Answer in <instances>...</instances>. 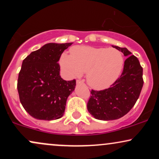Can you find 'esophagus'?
<instances>
[{
	"label": "esophagus",
	"instance_id": "obj_1",
	"mask_svg": "<svg viewBox=\"0 0 159 159\" xmlns=\"http://www.w3.org/2000/svg\"><path fill=\"white\" fill-rule=\"evenodd\" d=\"M76 84H84V82L81 81V80H77V81H76Z\"/></svg>",
	"mask_w": 159,
	"mask_h": 159
}]
</instances>
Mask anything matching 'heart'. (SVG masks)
<instances>
[{
  "label": "heart",
  "instance_id": "1",
  "mask_svg": "<svg viewBox=\"0 0 159 159\" xmlns=\"http://www.w3.org/2000/svg\"><path fill=\"white\" fill-rule=\"evenodd\" d=\"M61 64L68 77H79L87 72V84L96 90H103L119 78L124 59L117 49L79 45L72 47L70 54H62Z\"/></svg>",
  "mask_w": 159,
  "mask_h": 159
}]
</instances>
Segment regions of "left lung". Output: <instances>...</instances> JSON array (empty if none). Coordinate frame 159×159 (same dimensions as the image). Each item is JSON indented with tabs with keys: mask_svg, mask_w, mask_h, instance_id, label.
<instances>
[{
	"mask_svg": "<svg viewBox=\"0 0 159 159\" xmlns=\"http://www.w3.org/2000/svg\"><path fill=\"white\" fill-rule=\"evenodd\" d=\"M128 57L121 75L109 88L90 91L87 110L96 119L114 120L125 115L135 105L143 85V68L126 48L114 46Z\"/></svg>",
	"mask_w": 159,
	"mask_h": 159,
	"instance_id": "1",
	"label": "left lung"
}]
</instances>
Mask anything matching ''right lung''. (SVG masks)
Returning <instances> with one entry per match:
<instances>
[{
    "instance_id": "right-lung-1",
    "label": "right lung",
    "mask_w": 159,
    "mask_h": 159,
    "mask_svg": "<svg viewBox=\"0 0 159 159\" xmlns=\"http://www.w3.org/2000/svg\"><path fill=\"white\" fill-rule=\"evenodd\" d=\"M72 43H48L24 60L18 78L19 99L25 110L37 120L59 119L64 114L75 80L65 81L57 63Z\"/></svg>"
}]
</instances>
